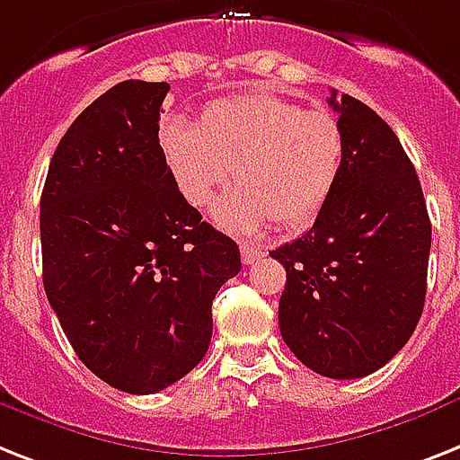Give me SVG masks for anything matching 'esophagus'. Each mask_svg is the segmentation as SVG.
Listing matches in <instances>:
<instances>
[{"mask_svg": "<svg viewBox=\"0 0 460 460\" xmlns=\"http://www.w3.org/2000/svg\"><path fill=\"white\" fill-rule=\"evenodd\" d=\"M241 257H243V264H255L260 257H264V250L260 245L250 241H241Z\"/></svg>", "mask_w": 460, "mask_h": 460, "instance_id": "1", "label": "esophagus"}]
</instances>
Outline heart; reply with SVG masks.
Wrapping results in <instances>:
<instances>
[{"instance_id":"1","label":"heart","mask_w":460,"mask_h":460,"mask_svg":"<svg viewBox=\"0 0 460 460\" xmlns=\"http://www.w3.org/2000/svg\"><path fill=\"white\" fill-rule=\"evenodd\" d=\"M158 144L179 193L193 208L210 203L234 170L238 186L215 205V222L234 234L269 222L283 231L307 229L345 170L338 118L269 92L212 101L198 125L170 115Z\"/></svg>"}]
</instances>
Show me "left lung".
<instances>
[{
  "label": "left lung",
  "instance_id": "obj_1",
  "mask_svg": "<svg viewBox=\"0 0 460 460\" xmlns=\"http://www.w3.org/2000/svg\"><path fill=\"white\" fill-rule=\"evenodd\" d=\"M328 103L345 134V170L314 226L269 255L286 267L279 326L319 376L364 378L406 345L423 314L430 217L411 160L376 111Z\"/></svg>",
  "mask_w": 460,
  "mask_h": 460
}]
</instances>
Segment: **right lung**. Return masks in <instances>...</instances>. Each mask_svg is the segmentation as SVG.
<instances>
[{
	"mask_svg": "<svg viewBox=\"0 0 460 460\" xmlns=\"http://www.w3.org/2000/svg\"><path fill=\"white\" fill-rule=\"evenodd\" d=\"M167 82L125 80L58 141L40 200L44 290L103 383L153 394L193 371L238 245L179 193L158 144Z\"/></svg>",
	"mask_w": 460,
	"mask_h": 460,
	"instance_id": "obj_1",
	"label": "right lung"
}]
</instances>
